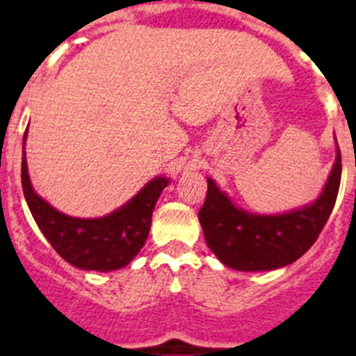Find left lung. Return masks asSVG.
<instances>
[{
	"label": "left lung",
	"mask_w": 356,
	"mask_h": 356,
	"mask_svg": "<svg viewBox=\"0 0 356 356\" xmlns=\"http://www.w3.org/2000/svg\"><path fill=\"white\" fill-rule=\"evenodd\" d=\"M341 149L325 191L312 205L284 216H253L232 205L209 178L205 203L197 212L207 246L237 271H271L292 264L312 248L325 228L341 185Z\"/></svg>",
	"instance_id": "8db88e82"
}]
</instances>
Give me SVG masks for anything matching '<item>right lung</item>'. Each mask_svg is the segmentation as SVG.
<instances>
[{
  "mask_svg": "<svg viewBox=\"0 0 356 356\" xmlns=\"http://www.w3.org/2000/svg\"><path fill=\"white\" fill-rule=\"evenodd\" d=\"M26 139V131H24ZM21 181L30 212L53 250L65 262L85 271H115L128 266L143 250L149 234L151 216L169 180L155 178L130 203L102 219H76L48 205L31 188L26 160L21 163Z\"/></svg>",
  "mask_w": 356,
  "mask_h": 356,
  "instance_id": "1",
  "label": "right lung"
}]
</instances>
